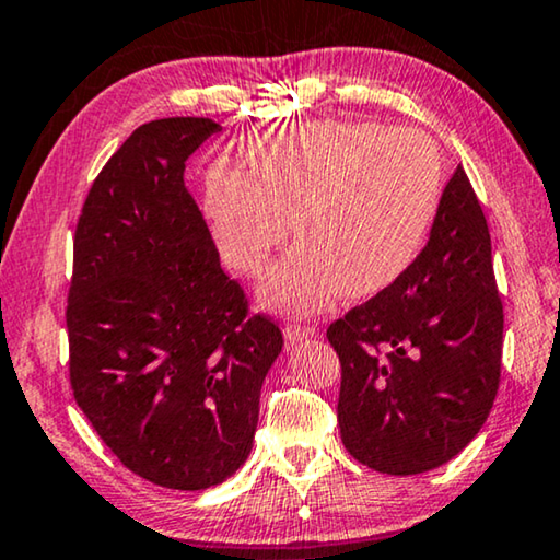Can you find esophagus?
Segmentation results:
<instances>
[{
  "label": "esophagus",
  "instance_id": "34e87169",
  "mask_svg": "<svg viewBox=\"0 0 560 560\" xmlns=\"http://www.w3.org/2000/svg\"><path fill=\"white\" fill-rule=\"evenodd\" d=\"M282 334H285L290 343H298V340L311 338L315 334V326H300V323H288V326L282 328Z\"/></svg>",
  "mask_w": 560,
  "mask_h": 560
}]
</instances>
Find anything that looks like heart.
Masks as SVG:
<instances>
[{"label":"heart","instance_id":"b5f03b06","mask_svg":"<svg viewBox=\"0 0 560 560\" xmlns=\"http://www.w3.org/2000/svg\"><path fill=\"white\" fill-rule=\"evenodd\" d=\"M249 174L217 166L207 212L234 270L260 275L293 232L300 245L262 295L313 311L340 293L366 298L399 280L424 247L442 201V156L417 128L313 120L257 133Z\"/></svg>","mask_w":560,"mask_h":560}]
</instances>
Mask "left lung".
<instances>
[{
    "label": "left lung",
    "instance_id": "obj_1",
    "mask_svg": "<svg viewBox=\"0 0 560 560\" xmlns=\"http://www.w3.org/2000/svg\"><path fill=\"white\" fill-rule=\"evenodd\" d=\"M326 336L340 361V440L361 465L419 475L475 440L500 386L502 300L465 168L444 186L409 270Z\"/></svg>",
    "mask_w": 560,
    "mask_h": 560
}]
</instances>
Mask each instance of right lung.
<instances>
[{
    "instance_id": "1",
    "label": "right lung",
    "mask_w": 560,
    "mask_h": 560,
    "mask_svg": "<svg viewBox=\"0 0 560 560\" xmlns=\"http://www.w3.org/2000/svg\"><path fill=\"white\" fill-rule=\"evenodd\" d=\"M217 131L212 118L136 128L95 176L72 240V396L120 465L168 490L237 472L282 351L184 186L186 159Z\"/></svg>"
}]
</instances>
